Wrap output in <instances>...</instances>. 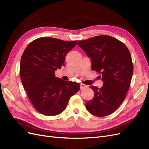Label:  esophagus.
<instances>
[{
    "mask_svg": "<svg viewBox=\"0 0 149 149\" xmlns=\"http://www.w3.org/2000/svg\"><path fill=\"white\" fill-rule=\"evenodd\" d=\"M88 87V85H86L84 84H81V89L87 88Z\"/></svg>",
    "mask_w": 149,
    "mask_h": 149,
    "instance_id": "obj_1",
    "label": "esophagus"
}]
</instances>
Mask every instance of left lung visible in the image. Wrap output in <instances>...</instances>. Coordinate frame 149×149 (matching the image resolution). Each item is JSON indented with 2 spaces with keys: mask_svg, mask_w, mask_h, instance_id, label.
Masks as SVG:
<instances>
[{
  "mask_svg": "<svg viewBox=\"0 0 149 149\" xmlns=\"http://www.w3.org/2000/svg\"><path fill=\"white\" fill-rule=\"evenodd\" d=\"M77 45L91 58V70L101 74L104 82L101 88L90 86L94 96L86 107L97 117L113 113L124 101L131 81L134 66L129 49L109 35L81 40Z\"/></svg>",
  "mask_w": 149,
  "mask_h": 149,
  "instance_id": "1",
  "label": "left lung"
}]
</instances>
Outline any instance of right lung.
Returning <instances> with one entry per match:
<instances>
[{"mask_svg": "<svg viewBox=\"0 0 149 149\" xmlns=\"http://www.w3.org/2000/svg\"><path fill=\"white\" fill-rule=\"evenodd\" d=\"M78 41L52 37L30 42L20 60V75L30 102L40 113L53 116L63 111L71 96L80 89L79 83L55 77V71L65 65L66 54Z\"/></svg>", "mask_w": 149, "mask_h": 149, "instance_id": "obj_1", "label": "right lung"}]
</instances>
